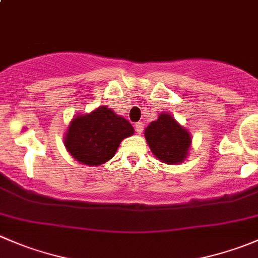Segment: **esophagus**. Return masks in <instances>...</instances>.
<instances>
[{"label":"esophagus","instance_id":"esophagus-1","mask_svg":"<svg viewBox=\"0 0 258 258\" xmlns=\"http://www.w3.org/2000/svg\"><path fill=\"white\" fill-rule=\"evenodd\" d=\"M135 128H136L137 134L141 135L142 132H144V123H142V122H137V123L135 124Z\"/></svg>","mask_w":258,"mask_h":258}]
</instances>
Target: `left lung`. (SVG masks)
Returning a JSON list of instances; mask_svg holds the SVG:
<instances>
[{
    "label": "left lung",
    "instance_id": "8db88e82",
    "mask_svg": "<svg viewBox=\"0 0 258 258\" xmlns=\"http://www.w3.org/2000/svg\"><path fill=\"white\" fill-rule=\"evenodd\" d=\"M152 154L166 164H179L186 157L191 137L170 114L161 113L145 131Z\"/></svg>",
    "mask_w": 258,
    "mask_h": 258
}]
</instances>
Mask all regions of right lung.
Returning <instances> with one entry per match:
<instances>
[{"label": "right lung", "instance_id": "1", "mask_svg": "<svg viewBox=\"0 0 258 258\" xmlns=\"http://www.w3.org/2000/svg\"><path fill=\"white\" fill-rule=\"evenodd\" d=\"M132 134L134 127L127 119L102 106L72 121L66 146L77 161L97 166L112 159L122 140Z\"/></svg>", "mask_w": 258, "mask_h": 258}]
</instances>
